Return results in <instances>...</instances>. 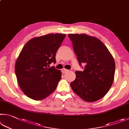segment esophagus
<instances>
[{"instance_id": "esophagus-1", "label": "esophagus", "mask_w": 129, "mask_h": 129, "mask_svg": "<svg viewBox=\"0 0 129 129\" xmlns=\"http://www.w3.org/2000/svg\"><path fill=\"white\" fill-rule=\"evenodd\" d=\"M68 71H69L68 70L65 69H62L61 70V72H62V73H67Z\"/></svg>"}]
</instances>
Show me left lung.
<instances>
[{
    "mask_svg": "<svg viewBox=\"0 0 129 129\" xmlns=\"http://www.w3.org/2000/svg\"><path fill=\"white\" fill-rule=\"evenodd\" d=\"M68 37L79 65L85 64L83 72H76V79L71 83L73 91L86 102L102 99L113 83L115 73L113 56L96 38L85 34H70Z\"/></svg>",
    "mask_w": 129,
    "mask_h": 129,
    "instance_id": "8db88e82",
    "label": "left lung"
}]
</instances>
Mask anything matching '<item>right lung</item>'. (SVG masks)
<instances>
[{
	"mask_svg": "<svg viewBox=\"0 0 129 129\" xmlns=\"http://www.w3.org/2000/svg\"><path fill=\"white\" fill-rule=\"evenodd\" d=\"M66 35L50 34L34 38L25 44L15 64L18 85L31 99L41 100L54 92L61 72L50 67Z\"/></svg>",
	"mask_w": 129,
	"mask_h": 129,
	"instance_id": "add662e5",
	"label": "right lung"
}]
</instances>
